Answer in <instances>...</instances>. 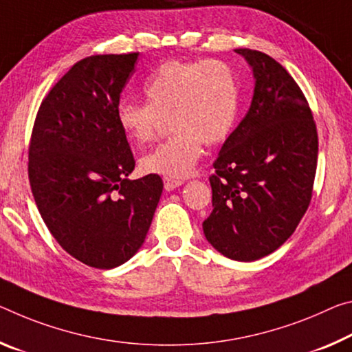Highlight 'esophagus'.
<instances>
[{
  "label": "esophagus",
  "mask_w": 352,
  "mask_h": 352,
  "mask_svg": "<svg viewBox=\"0 0 352 352\" xmlns=\"http://www.w3.org/2000/svg\"><path fill=\"white\" fill-rule=\"evenodd\" d=\"M183 182L182 180H174V178H164V189L166 191H174L175 188L182 186Z\"/></svg>",
  "instance_id": "1"
}]
</instances>
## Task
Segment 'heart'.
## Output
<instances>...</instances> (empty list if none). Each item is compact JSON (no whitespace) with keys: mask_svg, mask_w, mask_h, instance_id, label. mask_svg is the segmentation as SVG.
I'll return each instance as SVG.
<instances>
[{"mask_svg":"<svg viewBox=\"0 0 352 352\" xmlns=\"http://www.w3.org/2000/svg\"><path fill=\"white\" fill-rule=\"evenodd\" d=\"M147 102H122L117 125L135 144L153 138L161 117L175 133L141 160L147 174L185 178L202 156V142L226 141L241 108L236 72L224 60H167L144 82Z\"/></svg>","mask_w":352,"mask_h":352,"instance_id":"heart-1","label":"heart"}]
</instances>
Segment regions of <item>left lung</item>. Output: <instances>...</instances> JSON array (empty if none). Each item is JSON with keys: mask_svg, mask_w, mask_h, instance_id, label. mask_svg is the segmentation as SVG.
<instances>
[{"mask_svg": "<svg viewBox=\"0 0 352 352\" xmlns=\"http://www.w3.org/2000/svg\"><path fill=\"white\" fill-rule=\"evenodd\" d=\"M235 53L252 69V103L214 161L213 211L202 227L217 252L254 261L280 248L309 208L318 135L302 91L277 60Z\"/></svg>", "mask_w": 352, "mask_h": 352, "instance_id": "obj_1", "label": "left lung"}]
</instances>
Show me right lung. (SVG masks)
I'll use <instances>...</instances> for the list:
<instances>
[{
    "label": "right lung",
    "instance_id": "obj_1",
    "mask_svg": "<svg viewBox=\"0 0 352 352\" xmlns=\"http://www.w3.org/2000/svg\"><path fill=\"white\" fill-rule=\"evenodd\" d=\"M138 56L76 63L42 102L31 136L28 172L38 213L65 252L98 270L141 249L163 192L160 175L128 178L135 158L116 119Z\"/></svg>",
    "mask_w": 352,
    "mask_h": 352
}]
</instances>
